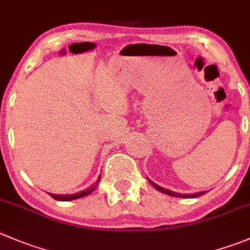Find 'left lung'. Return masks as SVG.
<instances>
[{
    "mask_svg": "<svg viewBox=\"0 0 250 250\" xmlns=\"http://www.w3.org/2000/svg\"><path fill=\"white\" fill-rule=\"evenodd\" d=\"M150 184H152V187L154 188H156L159 192L164 193V194H167V195H171V197H177V198H197V197H200V195L205 194V192H199L197 193V194H181V193H176V192H172V190H168V189H165V188H162V187L157 186V184H155L154 182L149 181Z\"/></svg>",
    "mask_w": 250,
    "mask_h": 250,
    "instance_id": "left-lung-1",
    "label": "left lung"
}]
</instances>
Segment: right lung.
Returning <instances> with one entry per match:
<instances>
[{
	"label": "right lung",
	"instance_id": "right-lung-1",
	"mask_svg": "<svg viewBox=\"0 0 250 250\" xmlns=\"http://www.w3.org/2000/svg\"><path fill=\"white\" fill-rule=\"evenodd\" d=\"M99 181H100V177H99V179L96 181V183H94L93 186L89 187L88 189L83 190V192H79V193H76V194H66V195H60V194H50L51 197L53 198V199L58 200V202H69V200H74V199H79V198H83V197H86V195L91 194V193L95 190V188L98 187L99 184Z\"/></svg>",
	"mask_w": 250,
	"mask_h": 250
}]
</instances>
